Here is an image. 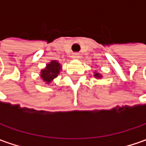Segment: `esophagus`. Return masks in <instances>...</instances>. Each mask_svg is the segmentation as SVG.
I'll use <instances>...</instances> for the list:
<instances>
[{
	"label": "esophagus",
	"instance_id": "esophagus-1",
	"mask_svg": "<svg viewBox=\"0 0 146 146\" xmlns=\"http://www.w3.org/2000/svg\"><path fill=\"white\" fill-rule=\"evenodd\" d=\"M72 57L76 58V59H77V58L80 57V56H79L78 53H74V54H73V56H72Z\"/></svg>",
	"mask_w": 146,
	"mask_h": 146
}]
</instances>
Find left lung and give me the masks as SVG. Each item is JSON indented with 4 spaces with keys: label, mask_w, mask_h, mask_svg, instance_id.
<instances>
[{
    "label": "left lung",
    "mask_w": 146,
    "mask_h": 146,
    "mask_svg": "<svg viewBox=\"0 0 146 146\" xmlns=\"http://www.w3.org/2000/svg\"><path fill=\"white\" fill-rule=\"evenodd\" d=\"M94 76H95L96 78H98V79L101 78V77H102V76H101L100 73H97V72H96V73L94 74Z\"/></svg>",
    "instance_id": "8db88e82"
}]
</instances>
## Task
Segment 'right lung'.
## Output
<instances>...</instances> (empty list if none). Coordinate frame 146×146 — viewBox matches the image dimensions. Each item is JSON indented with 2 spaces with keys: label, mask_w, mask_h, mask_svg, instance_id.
I'll return each mask as SVG.
<instances>
[{
  "label": "right lung",
  "mask_w": 146,
  "mask_h": 146,
  "mask_svg": "<svg viewBox=\"0 0 146 146\" xmlns=\"http://www.w3.org/2000/svg\"><path fill=\"white\" fill-rule=\"evenodd\" d=\"M61 70L60 64L57 60H51L46 65V67L40 71V77L47 84H49L53 79H55L60 73Z\"/></svg>",
  "instance_id": "add662e5"
}]
</instances>
